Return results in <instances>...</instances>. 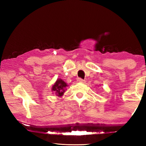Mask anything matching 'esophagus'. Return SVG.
<instances>
[{
    "label": "esophagus",
    "instance_id": "34e87169",
    "mask_svg": "<svg viewBox=\"0 0 146 146\" xmlns=\"http://www.w3.org/2000/svg\"><path fill=\"white\" fill-rule=\"evenodd\" d=\"M77 81L78 82H81V83H84V80H83L82 78H78V79H77Z\"/></svg>",
    "mask_w": 146,
    "mask_h": 146
}]
</instances>
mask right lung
Returning a JSON list of instances; mask_svg holds the SVG:
<instances>
[{
  "instance_id": "right-lung-1",
  "label": "right lung",
  "mask_w": 146,
  "mask_h": 146,
  "mask_svg": "<svg viewBox=\"0 0 146 146\" xmlns=\"http://www.w3.org/2000/svg\"><path fill=\"white\" fill-rule=\"evenodd\" d=\"M67 86V84L64 82L61 79H58L56 80V83L53 86L52 91H56V95L58 97H61L63 95L64 91H65V88Z\"/></svg>"
}]
</instances>
